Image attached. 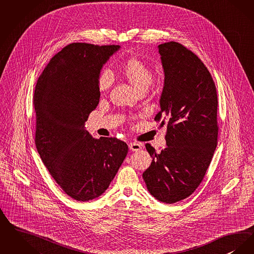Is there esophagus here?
<instances>
[{
    "label": "esophagus",
    "instance_id": "1",
    "mask_svg": "<svg viewBox=\"0 0 254 254\" xmlns=\"http://www.w3.org/2000/svg\"><path fill=\"white\" fill-rule=\"evenodd\" d=\"M129 149L131 151H139L142 149V143H138V142H130L129 143Z\"/></svg>",
    "mask_w": 254,
    "mask_h": 254
}]
</instances>
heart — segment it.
Segmentation results:
<instances>
[{
	"label": "heart",
	"instance_id": "heart-1",
	"mask_svg": "<svg viewBox=\"0 0 254 254\" xmlns=\"http://www.w3.org/2000/svg\"><path fill=\"white\" fill-rule=\"evenodd\" d=\"M121 77L128 82L137 93L146 92L154 80L152 68L139 58L130 57L123 61L119 67ZM111 74L107 71L100 72L97 85L100 92H106L112 86Z\"/></svg>",
	"mask_w": 254,
	"mask_h": 254
}]
</instances>
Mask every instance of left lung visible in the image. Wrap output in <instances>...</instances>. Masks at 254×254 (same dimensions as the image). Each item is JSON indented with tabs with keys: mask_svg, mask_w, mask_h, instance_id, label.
Wrapping results in <instances>:
<instances>
[{
	"mask_svg": "<svg viewBox=\"0 0 254 254\" xmlns=\"http://www.w3.org/2000/svg\"><path fill=\"white\" fill-rule=\"evenodd\" d=\"M164 72L161 111L155 120L167 125L166 147L149 143L150 166L142 173L147 190L159 201H181L202 182L217 144V95L211 73L193 52L181 43L160 44Z\"/></svg>",
	"mask_w": 254,
	"mask_h": 254,
	"instance_id": "1",
	"label": "left lung"
}]
</instances>
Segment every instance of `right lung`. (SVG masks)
Here are the masks:
<instances>
[{
    "label": "right lung",
    "mask_w": 254,
    "mask_h": 254,
    "mask_svg": "<svg viewBox=\"0 0 254 254\" xmlns=\"http://www.w3.org/2000/svg\"><path fill=\"white\" fill-rule=\"evenodd\" d=\"M121 46L71 43L42 71L34 93L36 146L61 189L77 201L100 196L128 151L116 138H92L85 122L96 109L97 79Z\"/></svg>",
    "instance_id": "add662e5"
}]
</instances>
